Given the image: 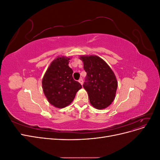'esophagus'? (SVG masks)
I'll return each instance as SVG.
<instances>
[{
	"mask_svg": "<svg viewBox=\"0 0 160 160\" xmlns=\"http://www.w3.org/2000/svg\"><path fill=\"white\" fill-rule=\"evenodd\" d=\"M79 83H80L81 85H83V79H79Z\"/></svg>",
	"mask_w": 160,
	"mask_h": 160,
	"instance_id": "obj_1",
	"label": "esophagus"
}]
</instances>
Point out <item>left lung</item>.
<instances>
[{
    "label": "left lung",
    "mask_w": 160,
    "mask_h": 160,
    "mask_svg": "<svg viewBox=\"0 0 160 160\" xmlns=\"http://www.w3.org/2000/svg\"><path fill=\"white\" fill-rule=\"evenodd\" d=\"M87 72L83 88L89 101L98 109H105L113 102L118 88V81L109 66L98 56H81Z\"/></svg>",
    "instance_id": "8db88e82"
}]
</instances>
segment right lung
<instances>
[{
	"label": "right lung",
	"instance_id": "1",
	"mask_svg": "<svg viewBox=\"0 0 160 160\" xmlns=\"http://www.w3.org/2000/svg\"><path fill=\"white\" fill-rule=\"evenodd\" d=\"M69 58L61 57L53 61L42 81L43 92L48 101L57 108H63L74 99L82 85L72 78Z\"/></svg>",
	"mask_w": 160,
	"mask_h": 160
}]
</instances>
